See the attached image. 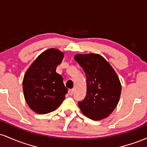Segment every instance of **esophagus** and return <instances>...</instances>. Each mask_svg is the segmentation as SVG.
<instances>
[{"mask_svg": "<svg viewBox=\"0 0 147 147\" xmlns=\"http://www.w3.org/2000/svg\"><path fill=\"white\" fill-rule=\"evenodd\" d=\"M74 93V89H70V90H68V94L70 95H72Z\"/></svg>", "mask_w": 147, "mask_h": 147, "instance_id": "obj_1", "label": "esophagus"}]
</instances>
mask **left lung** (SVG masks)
I'll return each mask as SVG.
<instances>
[{"mask_svg": "<svg viewBox=\"0 0 147 147\" xmlns=\"http://www.w3.org/2000/svg\"><path fill=\"white\" fill-rule=\"evenodd\" d=\"M75 59L86 76V95L78 102L81 111L92 120L109 117L117 106L122 91L114 69L98 54H77Z\"/></svg>", "mask_w": 147, "mask_h": 147, "instance_id": "1", "label": "left lung"}]
</instances>
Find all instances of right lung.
<instances>
[{
    "label": "right lung",
    "mask_w": 147,
    "mask_h": 147,
    "mask_svg": "<svg viewBox=\"0 0 147 147\" xmlns=\"http://www.w3.org/2000/svg\"><path fill=\"white\" fill-rule=\"evenodd\" d=\"M64 54L50 48L42 52L25 72L23 80L25 99L32 110L46 114L56 110L65 99L68 89L63 77L56 72Z\"/></svg>",
    "instance_id": "1"
}]
</instances>
